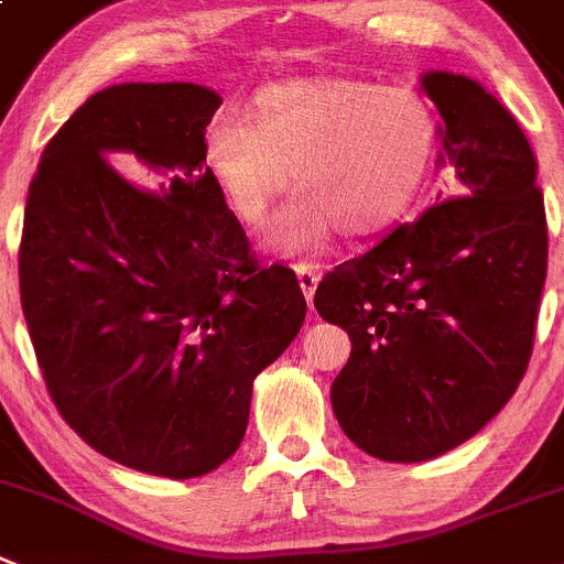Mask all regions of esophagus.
<instances>
[{
	"label": "esophagus",
	"instance_id": "1",
	"mask_svg": "<svg viewBox=\"0 0 564 564\" xmlns=\"http://www.w3.org/2000/svg\"><path fill=\"white\" fill-rule=\"evenodd\" d=\"M296 276H299V285H302V293L307 296V302L313 304L315 288H318V282H321V271L315 265H307V262H299Z\"/></svg>",
	"mask_w": 564,
	"mask_h": 564
}]
</instances>
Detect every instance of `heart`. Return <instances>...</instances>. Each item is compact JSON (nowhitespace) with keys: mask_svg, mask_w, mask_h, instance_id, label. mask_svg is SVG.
<instances>
[{"mask_svg":"<svg viewBox=\"0 0 564 564\" xmlns=\"http://www.w3.org/2000/svg\"><path fill=\"white\" fill-rule=\"evenodd\" d=\"M437 110L410 85L348 74L268 83L249 118L218 112L205 132L207 176L246 227H260L285 187L271 249L321 251L337 232L373 238L404 221L437 160Z\"/></svg>","mask_w":564,"mask_h":564,"instance_id":"b5f03b06","label":"heart"}]
</instances>
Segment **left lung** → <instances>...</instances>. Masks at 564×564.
<instances>
[{
    "mask_svg": "<svg viewBox=\"0 0 564 564\" xmlns=\"http://www.w3.org/2000/svg\"><path fill=\"white\" fill-rule=\"evenodd\" d=\"M459 196L321 279L315 310L351 337L332 410L354 446L423 463L474 437L529 368L549 265L538 160L507 107L463 74L429 72Z\"/></svg>",
    "mask_w": 564,
    "mask_h": 564,
    "instance_id": "8db88e82",
    "label": "left lung"
}]
</instances>
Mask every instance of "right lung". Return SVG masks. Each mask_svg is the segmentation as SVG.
<instances>
[{"mask_svg":"<svg viewBox=\"0 0 564 564\" xmlns=\"http://www.w3.org/2000/svg\"><path fill=\"white\" fill-rule=\"evenodd\" d=\"M218 107L193 83L90 96L41 154L19 249L57 412L107 459L169 479L238 452L254 377L307 313L296 273L257 262L207 176Z\"/></svg>","mask_w":564,"mask_h":564,"instance_id":"right-lung-1","label":"right lung"}]
</instances>
